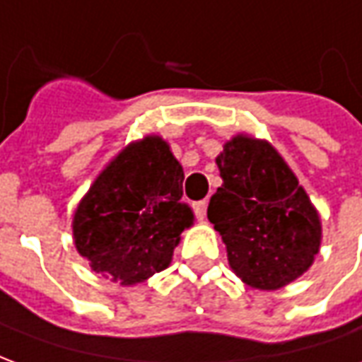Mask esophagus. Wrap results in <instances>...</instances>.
Masks as SVG:
<instances>
[{"label":"esophagus","mask_w":362,"mask_h":362,"mask_svg":"<svg viewBox=\"0 0 362 362\" xmlns=\"http://www.w3.org/2000/svg\"><path fill=\"white\" fill-rule=\"evenodd\" d=\"M205 209H207V204H205V202H196V204H194V211H196L197 221L205 219Z\"/></svg>","instance_id":"esophagus-1"}]
</instances>
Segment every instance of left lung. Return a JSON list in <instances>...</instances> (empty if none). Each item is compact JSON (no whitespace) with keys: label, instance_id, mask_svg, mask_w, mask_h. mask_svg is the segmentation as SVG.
I'll return each instance as SVG.
<instances>
[{"label":"left lung","instance_id":"obj_1","mask_svg":"<svg viewBox=\"0 0 362 362\" xmlns=\"http://www.w3.org/2000/svg\"><path fill=\"white\" fill-rule=\"evenodd\" d=\"M215 163L223 178L207 207L228 266L248 287L277 291L310 269L322 221L306 189L266 139L236 134Z\"/></svg>","mask_w":362,"mask_h":362}]
</instances>
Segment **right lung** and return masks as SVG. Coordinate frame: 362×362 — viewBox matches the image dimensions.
<instances>
[{
  "mask_svg": "<svg viewBox=\"0 0 362 362\" xmlns=\"http://www.w3.org/2000/svg\"><path fill=\"white\" fill-rule=\"evenodd\" d=\"M184 170L160 135L127 143L74 213V243L93 272L132 287L173 262L194 211L182 202Z\"/></svg>",
  "mask_w": 362,
  "mask_h": 362,
  "instance_id": "obj_1",
  "label": "right lung"
}]
</instances>
